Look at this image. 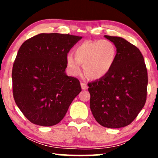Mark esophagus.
<instances>
[{"mask_svg": "<svg viewBox=\"0 0 158 158\" xmlns=\"http://www.w3.org/2000/svg\"><path fill=\"white\" fill-rule=\"evenodd\" d=\"M81 88L83 90H86L88 88L87 84H86L85 83H83V82H81Z\"/></svg>", "mask_w": 158, "mask_h": 158, "instance_id": "obj_1", "label": "esophagus"}]
</instances>
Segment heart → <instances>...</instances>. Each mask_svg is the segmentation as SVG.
<instances>
[{
  "label": "heart",
  "instance_id": "obj_1",
  "mask_svg": "<svg viewBox=\"0 0 158 158\" xmlns=\"http://www.w3.org/2000/svg\"><path fill=\"white\" fill-rule=\"evenodd\" d=\"M74 55L75 57L68 55L66 60L70 73L78 75L81 73V65H83L86 77L98 79L111 70L117 57V50L110 40H87L75 47Z\"/></svg>",
  "mask_w": 158,
  "mask_h": 158
}]
</instances>
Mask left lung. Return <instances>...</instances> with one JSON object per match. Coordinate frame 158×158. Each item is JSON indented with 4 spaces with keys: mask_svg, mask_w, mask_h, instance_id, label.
<instances>
[{
    "mask_svg": "<svg viewBox=\"0 0 158 158\" xmlns=\"http://www.w3.org/2000/svg\"><path fill=\"white\" fill-rule=\"evenodd\" d=\"M104 36L115 44L117 57L106 75L88 83L90 107L101 126L121 128L130 124L145 104L148 70L137 47L123 38Z\"/></svg>",
    "mask_w": 158,
    "mask_h": 158,
    "instance_id": "obj_1",
    "label": "left lung"
}]
</instances>
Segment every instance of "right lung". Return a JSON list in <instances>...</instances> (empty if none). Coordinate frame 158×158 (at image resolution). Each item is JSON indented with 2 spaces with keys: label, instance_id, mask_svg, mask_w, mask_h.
Listing matches in <instances>:
<instances>
[{
  "label": "right lung",
  "instance_id": "obj_1",
  "mask_svg": "<svg viewBox=\"0 0 158 158\" xmlns=\"http://www.w3.org/2000/svg\"><path fill=\"white\" fill-rule=\"evenodd\" d=\"M81 39L40 34L21 44L12 69L13 95L29 122L43 127L58 124L81 91L79 80L64 73L68 53Z\"/></svg>",
  "mask_w": 158,
  "mask_h": 158
}]
</instances>
